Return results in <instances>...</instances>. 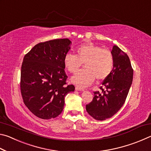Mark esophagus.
Masks as SVG:
<instances>
[{
	"label": "esophagus",
	"instance_id": "esophagus-1",
	"mask_svg": "<svg viewBox=\"0 0 151 151\" xmlns=\"http://www.w3.org/2000/svg\"><path fill=\"white\" fill-rule=\"evenodd\" d=\"M75 90L76 91H83L84 90H85V89H84L83 88L81 87V86H76V87H75Z\"/></svg>",
	"mask_w": 151,
	"mask_h": 151
}]
</instances>
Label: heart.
Here are the masks:
<instances>
[{"mask_svg":"<svg viewBox=\"0 0 151 151\" xmlns=\"http://www.w3.org/2000/svg\"><path fill=\"white\" fill-rule=\"evenodd\" d=\"M76 52V55L66 53L64 57V64L70 73L76 72L83 63L85 66L72 76L73 83L86 87L93 83L95 78L104 80L112 72L114 59L109 50L87 43L78 47Z\"/></svg>","mask_w":151,"mask_h":151,"instance_id":"heart-1","label":"heart"}]
</instances>
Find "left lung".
Wrapping results in <instances>:
<instances>
[{
  "label": "left lung",
  "instance_id": "left-lung-1",
  "mask_svg": "<svg viewBox=\"0 0 151 151\" xmlns=\"http://www.w3.org/2000/svg\"><path fill=\"white\" fill-rule=\"evenodd\" d=\"M114 65L111 74L104 79L102 93L94 92L93 101L86 105V110L97 121H104L112 117L123 105L133 78L129 57L117 46L112 47Z\"/></svg>",
  "mask_w": 151,
  "mask_h": 151
}]
</instances>
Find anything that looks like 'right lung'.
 <instances>
[{
  "label": "right lung",
  "mask_w": 151,
  "mask_h": 151,
  "mask_svg": "<svg viewBox=\"0 0 151 151\" xmlns=\"http://www.w3.org/2000/svg\"><path fill=\"white\" fill-rule=\"evenodd\" d=\"M71 44L68 39L40 42L24 56L20 91L25 105L39 118L58 116L63 110L66 94L75 91L73 85H66L64 64Z\"/></svg>",
  "instance_id": "obj_1"
}]
</instances>
